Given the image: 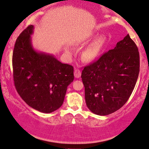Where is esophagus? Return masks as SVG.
<instances>
[{
  "instance_id": "34e87169",
  "label": "esophagus",
  "mask_w": 149,
  "mask_h": 149,
  "mask_svg": "<svg viewBox=\"0 0 149 149\" xmlns=\"http://www.w3.org/2000/svg\"><path fill=\"white\" fill-rule=\"evenodd\" d=\"M74 76H75V77H76V78H79V77H80V76H81L80 70H77V69L75 70V71H74Z\"/></svg>"
}]
</instances>
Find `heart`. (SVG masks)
Wrapping results in <instances>:
<instances>
[{
  "label": "heart",
  "instance_id": "obj_1",
  "mask_svg": "<svg viewBox=\"0 0 149 149\" xmlns=\"http://www.w3.org/2000/svg\"><path fill=\"white\" fill-rule=\"evenodd\" d=\"M107 45V38L105 36L102 35L96 38L83 51L82 57L84 59L88 61H93L98 59L103 53ZM68 51H70V49H68Z\"/></svg>",
  "mask_w": 149,
  "mask_h": 149
}]
</instances>
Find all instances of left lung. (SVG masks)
I'll list each match as a JSON object with an SVG mask.
<instances>
[{
    "label": "left lung",
    "instance_id": "obj_1",
    "mask_svg": "<svg viewBox=\"0 0 149 149\" xmlns=\"http://www.w3.org/2000/svg\"><path fill=\"white\" fill-rule=\"evenodd\" d=\"M139 71L138 47L127 34L81 72L88 108L98 116L119 109L132 93Z\"/></svg>",
    "mask_w": 149,
    "mask_h": 149
}]
</instances>
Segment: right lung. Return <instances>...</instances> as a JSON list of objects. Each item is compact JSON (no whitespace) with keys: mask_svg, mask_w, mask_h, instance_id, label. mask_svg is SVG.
<instances>
[{"mask_svg":"<svg viewBox=\"0 0 149 149\" xmlns=\"http://www.w3.org/2000/svg\"><path fill=\"white\" fill-rule=\"evenodd\" d=\"M30 25L19 36L13 53L14 83L21 97L40 112L50 113L63 103L68 86L74 81V68L52 54L33 49Z\"/></svg>","mask_w":149,"mask_h":149,"instance_id":"1","label":"right lung"}]
</instances>
